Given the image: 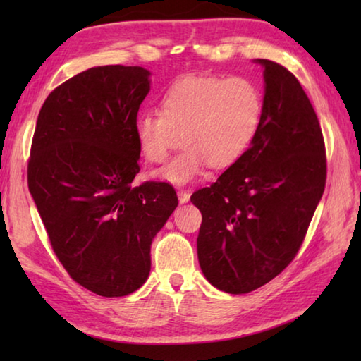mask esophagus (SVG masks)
<instances>
[{"label": "esophagus", "mask_w": 361, "mask_h": 361, "mask_svg": "<svg viewBox=\"0 0 361 361\" xmlns=\"http://www.w3.org/2000/svg\"><path fill=\"white\" fill-rule=\"evenodd\" d=\"M189 197H191V192L188 191V189H178V200L180 204H186Z\"/></svg>", "instance_id": "obj_1"}]
</instances>
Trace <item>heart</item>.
I'll list each match as a JSON object with an SVG mask.
<instances>
[{"mask_svg": "<svg viewBox=\"0 0 361 361\" xmlns=\"http://www.w3.org/2000/svg\"><path fill=\"white\" fill-rule=\"evenodd\" d=\"M262 108L261 89L248 78L183 76L164 92L161 113L137 116L138 148L149 162L161 164L185 145L157 176L186 185L207 166L224 170L240 161L258 135Z\"/></svg>", "mask_w": 361, "mask_h": 361, "instance_id": "b5f03b06", "label": "heart"}]
</instances>
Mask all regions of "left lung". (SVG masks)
<instances>
[{"instance_id":"obj_1","label":"left lung","mask_w":361,"mask_h":361,"mask_svg":"<svg viewBox=\"0 0 361 361\" xmlns=\"http://www.w3.org/2000/svg\"><path fill=\"white\" fill-rule=\"evenodd\" d=\"M264 66V108L252 146L209 188L191 195L202 213L199 264L218 290L242 295L295 259L326 183L319 118L285 66Z\"/></svg>"}]
</instances>
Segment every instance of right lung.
I'll return each instance as SVG.
<instances>
[{
  "label": "right lung",
  "mask_w": 361,
  "mask_h": 361,
  "mask_svg": "<svg viewBox=\"0 0 361 361\" xmlns=\"http://www.w3.org/2000/svg\"><path fill=\"white\" fill-rule=\"evenodd\" d=\"M148 92L142 66L79 73L49 94L30 151L28 189L54 253L76 283L106 298L146 282L151 242L178 205L169 183H133Z\"/></svg>",
  "instance_id": "obj_1"
}]
</instances>
